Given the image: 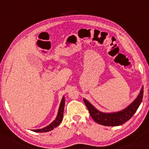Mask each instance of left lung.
<instances>
[{
  "label": "left lung",
  "mask_w": 149,
  "mask_h": 149,
  "mask_svg": "<svg viewBox=\"0 0 149 149\" xmlns=\"http://www.w3.org/2000/svg\"><path fill=\"white\" fill-rule=\"evenodd\" d=\"M143 87L134 102L123 111L115 113H102L95 109L88 101L83 99L92 119L98 124L105 126H118L124 124L132 117L142 102Z\"/></svg>",
  "instance_id": "1"
}]
</instances>
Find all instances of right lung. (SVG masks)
<instances>
[{"mask_svg": "<svg viewBox=\"0 0 149 149\" xmlns=\"http://www.w3.org/2000/svg\"><path fill=\"white\" fill-rule=\"evenodd\" d=\"M64 104H65V98L64 97H62V100L61 101L60 106L59 108V111H58L57 118L56 119L53 121L52 123H51L49 125H47V127L42 128V129H38V130H33L32 131L36 132H47L52 130L54 128L57 127L59 124L61 123V122L62 121L63 116H64Z\"/></svg>", "mask_w": 149, "mask_h": 149, "instance_id": "right-lung-1", "label": "right lung"}]
</instances>
